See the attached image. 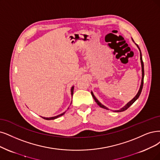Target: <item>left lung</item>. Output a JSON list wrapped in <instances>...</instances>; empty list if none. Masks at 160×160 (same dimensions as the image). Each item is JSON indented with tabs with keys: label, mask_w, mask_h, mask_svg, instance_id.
<instances>
[{
	"label": "left lung",
	"mask_w": 160,
	"mask_h": 160,
	"mask_svg": "<svg viewBox=\"0 0 160 160\" xmlns=\"http://www.w3.org/2000/svg\"><path fill=\"white\" fill-rule=\"evenodd\" d=\"M132 41H134V40L132 39ZM137 45V46L138 47V49H139V51H140V62H141V66H142V81H141V84H140V89H139V90H138V93H137V95H136V96L131 100V101H130L128 103H127V104H126V105L125 106H124V107L122 108H121V109H119V110H117V111H115V112H122V111H125V110H127L130 106H131L135 101L136 100H137L138 98H139V96H140V93H141V92H142V88H143V84H144V62H143V61H142V53H141V51H140V48H139V47H138V45H137V44H136ZM91 93H92V97L93 98V99H94V100H95V102L97 103V104L99 106V107H101V108H103V109H108L109 110V109L108 108H106L105 106H104L103 105H102L101 103H100L98 100L96 99V98L95 97V96L93 95V93H92V92H91Z\"/></svg>",
	"instance_id": "8db88e82"
}]
</instances>
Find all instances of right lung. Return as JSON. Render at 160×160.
I'll return each mask as SVG.
<instances>
[{"label":"right lung","mask_w":160,"mask_h":160,"mask_svg":"<svg viewBox=\"0 0 160 160\" xmlns=\"http://www.w3.org/2000/svg\"><path fill=\"white\" fill-rule=\"evenodd\" d=\"M70 91H71V96H73V92H74V86H72V88H71ZM65 112H66V111H65ZM65 112H64V113H61V114H60V115H57V116H55V117H42L43 119H45V120H53V119H57L58 117L63 115L65 113Z\"/></svg>","instance_id":"right-lung-1"}]
</instances>
